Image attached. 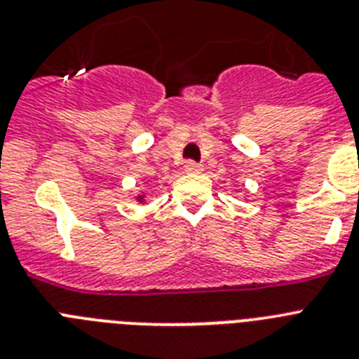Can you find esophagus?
<instances>
[{"label":"esophagus","mask_w":359,"mask_h":359,"mask_svg":"<svg viewBox=\"0 0 359 359\" xmlns=\"http://www.w3.org/2000/svg\"><path fill=\"white\" fill-rule=\"evenodd\" d=\"M201 170H203V167L199 163H196V161H187V163H185V172L199 174Z\"/></svg>","instance_id":"esophagus-1"}]
</instances>
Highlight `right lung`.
<instances>
[{
  "mask_svg": "<svg viewBox=\"0 0 359 359\" xmlns=\"http://www.w3.org/2000/svg\"><path fill=\"white\" fill-rule=\"evenodd\" d=\"M135 199H136V203L145 205V203H147V190H140V192L135 196Z\"/></svg>",
  "mask_w": 359,
  "mask_h": 359,
  "instance_id": "right-lung-1",
  "label": "right lung"
}]
</instances>
